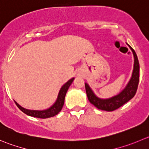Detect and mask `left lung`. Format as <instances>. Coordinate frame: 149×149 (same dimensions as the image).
I'll list each match as a JSON object with an SVG mask.
<instances>
[{
	"mask_svg": "<svg viewBox=\"0 0 149 149\" xmlns=\"http://www.w3.org/2000/svg\"><path fill=\"white\" fill-rule=\"evenodd\" d=\"M128 46L131 49L133 56H134V68H133L131 79L122 91L120 92L118 95L111 97V98L100 99L94 94L90 86L86 83H85L86 94H87L89 102L92 104H93L95 107H97L99 110H105V111H113L116 109L119 108L123 104L130 101L135 95L138 83H139L140 65L138 59H137V56L134 50L132 48L130 45H128Z\"/></svg>",
	"mask_w": 149,
	"mask_h": 149,
	"instance_id": "obj_1",
	"label": "left lung"
}]
</instances>
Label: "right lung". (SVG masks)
<instances>
[{
  "label": "right lung",
  "instance_id": "1",
  "mask_svg": "<svg viewBox=\"0 0 149 149\" xmlns=\"http://www.w3.org/2000/svg\"><path fill=\"white\" fill-rule=\"evenodd\" d=\"M74 79V78L70 79L69 81L66 82V83L62 86L60 91H59L58 95V98H57V100L56 101V102L54 103V104H52V106H51L49 108L47 109V110H28V109H25L24 108V107H21V106L19 105L17 102L15 101V104H17L18 108H19L21 111H22L24 113L28 115V116H33V117H36V118H50V117H52V116H55L56 115H57L61 110L62 107H63V104H64V100H65L66 93V92H67L68 89H69V86H71V84H72V82H73Z\"/></svg>",
  "mask_w": 149,
  "mask_h": 149
}]
</instances>
